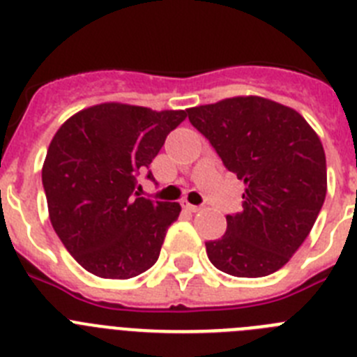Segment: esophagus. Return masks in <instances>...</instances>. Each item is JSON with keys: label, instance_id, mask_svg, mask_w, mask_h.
<instances>
[{"label": "esophagus", "instance_id": "34e87169", "mask_svg": "<svg viewBox=\"0 0 357 357\" xmlns=\"http://www.w3.org/2000/svg\"><path fill=\"white\" fill-rule=\"evenodd\" d=\"M181 204H182V207H184V209L191 211V213H198V211L204 209V206H193V204H189L188 200H182Z\"/></svg>", "mask_w": 357, "mask_h": 357}]
</instances>
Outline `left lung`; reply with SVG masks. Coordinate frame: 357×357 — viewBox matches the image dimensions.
<instances>
[{"mask_svg":"<svg viewBox=\"0 0 357 357\" xmlns=\"http://www.w3.org/2000/svg\"><path fill=\"white\" fill-rule=\"evenodd\" d=\"M229 172L245 184L243 211L207 241L211 263L234 277L284 266L313 229L327 193L326 151L295 109L261 96H234L188 109Z\"/></svg>","mask_w":357,"mask_h":357,"instance_id":"8db88e82","label":"left lung"}]
</instances>
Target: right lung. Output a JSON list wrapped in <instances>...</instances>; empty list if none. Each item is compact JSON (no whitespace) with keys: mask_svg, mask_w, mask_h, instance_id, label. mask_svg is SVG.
I'll return each instance as SVG.
<instances>
[{"mask_svg":"<svg viewBox=\"0 0 357 357\" xmlns=\"http://www.w3.org/2000/svg\"><path fill=\"white\" fill-rule=\"evenodd\" d=\"M184 119L185 110L109 102L80 110L53 135L43 164L50 222L93 275L132 279L159 259L181 204L139 197L135 176Z\"/></svg>","mask_w":357,"mask_h":357,"instance_id":"right-lung-1","label":"right lung"}]
</instances>
